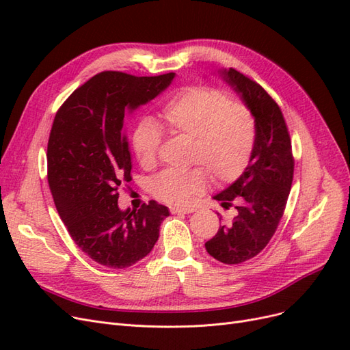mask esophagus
Masks as SVG:
<instances>
[{"instance_id": "1", "label": "esophagus", "mask_w": 350, "mask_h": 350, "mask_svg": "<svg viewBox=\"0 0 350 350\" xmlns=\"http://www.w3.org/2000/svg\"><path fill=\"white\" fill-rule=\"evenodd\" d=\"M172 215H187V213H193L194 208L187 207V206H171L169 207Z\"/></svg>"}]
</instances>
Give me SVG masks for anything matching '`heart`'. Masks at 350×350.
<instances>
[{"label":"heart","mask_w":350,"mask_h":350,"mask_svg":"<svg viewBox=\"0 0 350 350\" xmlns=\"http://www.w3.org/2000/svg\"><path fill=\"white\" fill-rule=\"evenodd\" d=\"M163 126L174 135L189 139L187 171L165 169L149 181V191L166 203L184 204L208 184V172L217 183L238 179L248 166L257 139L256 120L242 103L225 92L191 86L179 90L161 112ZM162 144V130L152 118H143L131 137L133 152L143 167H152Z\"/></svg>","instance_id":"obj_1"}]
</instances>
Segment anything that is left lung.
Masks as SVG:
<instances>
[{
	"label": "left lung",
	"mask_w": 350,
	"mask_h": 350,
	"mask_svg": "<svg viewBox=\"0 0 350 350\" xmlns=\"http://www.w3.org/2000/svg\"><path fill=\"white\" fill-rule=\"evenodd\" d=\"M220 76L251 111L257 139L245 172L215 196L225 208L235 203L238 215L232 224L219 228L206 250L220 262L239 264L266 248L276 232L288 203L295 161L288 125L276 100L235 68L220 70Z\"/></svg>",
	"instance_id": "obj_1"
}]
</instances>
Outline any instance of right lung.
I'll return each instance as SVG.
<instances>
[{
  "mask_svg": "<svg viewBox=\"0 0 350 350\" xmlns=\"http://www.w3.org/2000/svg\"><path fill=\"white\" fill-rule=\"evenodd\" d=\"M175 77H137L121 71L93 76L61 105L48 140V184L61 220L77 247L102 266L125 269L144 258L159 238L167 207H118L131 181L124 115L154 99Z\"/></svg>",
  "mask_w": 350,
  "mask_h": 350,
  "instance_id": "obj_1",
  "label": "right lung"
}]
</instances>
